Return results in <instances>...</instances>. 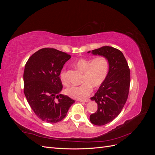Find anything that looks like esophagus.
<instances>
[{"label": "esophagus", "mask_w": 155, "mask_h": 155, "mask_svg": "<svg viewBox=\"0 0 155 155\" xmlns=\"http://www.w3.org/2000/svg\"><path fill=\"white\" fill-rule=\"evenodd\" d=\"M90 101V99L89 98H87V99H85V100H79V101H81V102H88Z\"/></svg>", "instance_id": "esophagus-1"}]
</instances>
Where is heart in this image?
Here are the masks:
<instances>
[{"mask_svg": "<svg viewBox=\"0 0 155 155\" xmlns=\"http://www.w3.org/2000/svg\"><path fill=\"white\" fill-rule=\"evenodd\" d=\"M75 67L83 73L82 85L70 87L65 90L68 97L76 100H83L91 94L93 88H99L104 83L109 72V59L104 55L92 58H80L74 63ZM61 81L67 84L66 69L63 68L59 74Z\"/></svg>", "mask_w": 155, "mask_h": 155, "instance_id": "1", "label": "heart"}]
</instances>
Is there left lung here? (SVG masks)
Returning a JSON list of instances; mask_svg holds the SVG:
<instances>
[{"mask_svg":"<svg viewBox=\"0 0 155 155\" xmlns=\"http://www.w3.org/2000/svg\"><path fill=\"white\" fill-rule=\"evenodd\" d=\"M92 53L105 56L110 64L107 79L91 98L97 104V111L90 116L91 122L96 125H104L120 114L127 100L130 69L123 53L118 49L105 46L92 50Z\"/></svg>","mask_w":155,"mask_h":155,"instance_id":"8db88e82","label":"left lung"}]
</instances>
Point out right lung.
<instances>
[{"mask_svg": "<svg viewBox=\"0 0 155 155\" xmlns=\"http://www.w3.org/2000/svg\"><path fill=\"white\" fill-rule=\"evenodd\" d=\"M70 54L55 48H44L30 56L25 64L24 92L36 116L54 124L66 116L75 101L59 94L63 88L59 74Z\"/></svg>", "mask_w": 155, "mask_h": 155, "instance_id": "right-lung-1", "label": "right lung"}]
</instances>
